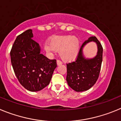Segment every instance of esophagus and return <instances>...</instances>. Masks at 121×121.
I'll return each instance as SVG.
<instances>
[{
  "label": "esophagus",
  "instance_id": "34e87169",
  "mask_svg": "<svg viewBox=\"0 0 121 121\" xmlns=\"http://www.w3.org/2000/svg\"><path fill=\"white\" fill-rule=\"evenodd\" d=\"M62 64V62L59 60H57V65H61Z\"/></svg>",
  "mask_w": 121,
  "mask_h": 121
}]
</instances>
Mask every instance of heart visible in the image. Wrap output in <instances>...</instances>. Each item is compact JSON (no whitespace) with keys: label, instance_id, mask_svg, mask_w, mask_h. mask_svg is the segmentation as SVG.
Returning <instances> with one entry per match:
<instances>
[{"label":"heart","instance_id":"1","mask_svg":"<svg viewBox=\"0 0 121 121\" xmlns=\"http://www.w3.org/2000/svg\"><path fill=\"white\" fill-rule=\"evenodd\" d=\"M48 52L59 51L60 58L64 61H71L76 57L79 50V41L75 36H54L50 40V43L45 44Z\"/></svg>","mask_w":121,"mask_h":121}]
</instances>
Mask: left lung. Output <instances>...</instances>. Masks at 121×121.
<instances>
[{"label":"left lung","mask_w":121,"mask_h":121,"mask_svg":"<svg viewBox=\"0 0 121 121\" xmlns=\"http://www.w3.org/2000/svg\"><path fill=\"white\" fill-rule=\"evenodd\" d=\"M94 41L97 43L98 52L95 57L86 58L83 48L87 43ZM102 47L95 36L89 37L80 48L78 57L74 62L67 64L68 85L77 92L88 90L95 84L99 78L102 61Z\"/></svg>","instance_id":"8db88e82"}]
</instances>
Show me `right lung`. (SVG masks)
Masks as SVG:
<instances>
[{
	"mask_svg": "<svg viewBox=\"0 0 121 121\" xmlns=\"http://www.w3.org/2000/svg\"><path fill=\"white\" fill-rule=\"evenodd\" d=\"M30 29L17 37L10 52L11 62L20 84L30 91L47 86L56 67V60L40 53L39 43L33 39Z\"/></svg>",
	"mask_w": 121,
	"mask_h": 121,
	"instance_id": "add662e5",
	"label": "right lung"
}]
</instances>
